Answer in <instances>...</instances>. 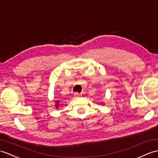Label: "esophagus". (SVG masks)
Here are the masks:
<instances>
[{"label":"esophagus","mask_w":158,"mask_h":158,"mask_svg":"<svg viewBox=\"0 0 158 158\" xmlns=\"http://www.w3.org/2000/svg\"><path fill=\"white\" fill-rule=\"evenodd\" d=\"M74 96L75 97H79V96H80V94L78 93V92H76V93L74 94Z\"/></svg>","instance_id":"1"}]
</instances>
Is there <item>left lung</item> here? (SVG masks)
Here are the masks:
<instances>
[{"mask_svg":"<svg viewBox=\"0 0 158 158\" xmlns=\"http://www.w3.org/2000/svg\"><path fill=\"white\" fill-rule=\"evenodd\" d=\"M102 105H104V103H103V102H102Z\"/></svg>","mask_w":158,"mask_h":158,"instance_id":"8db88e82","label":"left lung"}]
</instances>
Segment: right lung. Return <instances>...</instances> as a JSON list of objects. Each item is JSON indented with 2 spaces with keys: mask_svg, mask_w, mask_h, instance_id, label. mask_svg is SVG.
<instances>
[{
  "mask_svg": "<svg viewBox=\"0 0 158 158\" xmlns=\"http://www.w3.org/2000/svg\"><path fill=\"white\" fill-rule=\"evenodd\" d=\"M59 103H60V101H58V100H57V101H56V105H55V106L56 109H58L59 108Z\"/></svg>",
  "mask_w": 158,
  "mask_h": 158,
  "instance_id": "1",
  "label": "right lung"
}]
</instances>
